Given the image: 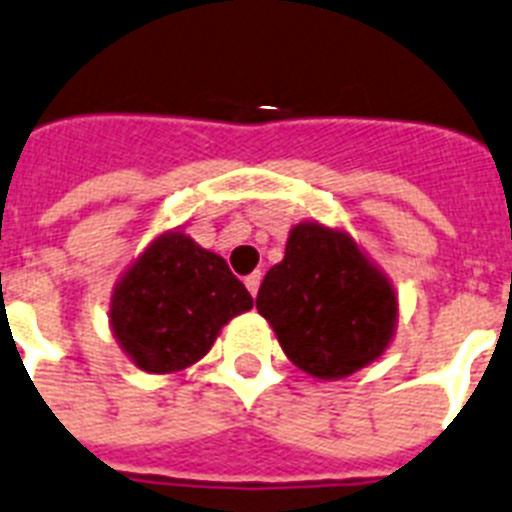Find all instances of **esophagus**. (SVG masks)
Returning <instances> with one entry per match:
<instances>
[{
	"label": "esophagus",
	"mask_w": 512,
	"mask_h": 512,
	"mask_svg": "<svg viewBox=\"0 0 512 512\" xmlns=\"http://www.w3.org/2000/svg\"><path fill=\"white\" fill-rule=\"evenodd\" d=\"M260 281H262V273H252V275H247V278H244V286H247V291H250L252 296H257Z\"/></svg>",
	"instance_id": "34e87169"
}]
</instances>
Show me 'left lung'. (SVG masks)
Returning <instances> with one entry per match:
<instances>
[{
	"instance_id": "8db88e82",
	"label": "left lung",
	"mask_w": 512,
	"mask_h": 512,
	"mask_svg": "<svg viewBox=\"0 0 512 512\" xmlns=\"http://www.w3.org/2000/svg\"><path fill=\"white\" fill-rule=\"evenodd\" d=\"M257 311L293 366L337 381L384 355L399 301L348 231L301 221L288 234L286 257L262 281Z\"/></svg>"
}]
</instances>
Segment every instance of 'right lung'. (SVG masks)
<instances>
[{
	"label": "right lung",
	"mask_w": 512,
	"mask_h": 512,
	"mask_svg": "<svg viewBox=\"0 0 512 512\" xmlns=\"http://www.w3.org/2000/svg\"><path fill=\"white\" fill-rule=\"evenodd\" d=\"M252 296L216 252L180 229L164 231L131 262L110 296V330L146 373H175L211 350Z\"/></svg>",
	"instance_id": "add662e5"
}]
</instances>
